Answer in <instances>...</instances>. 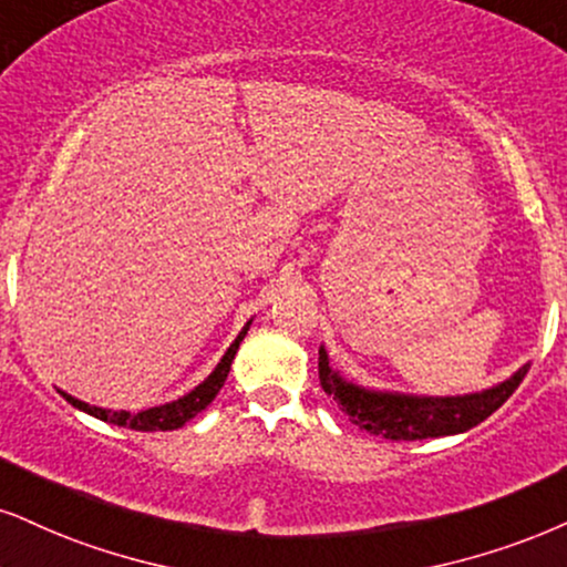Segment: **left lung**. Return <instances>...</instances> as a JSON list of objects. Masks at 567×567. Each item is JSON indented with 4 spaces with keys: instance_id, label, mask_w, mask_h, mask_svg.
Wrapping results in <instances>:
<instances>
[{
    "instance_id": "left-lung-1",
    "label": "left lung",
    "mask_w": 567,
    "mask_h": 567,
    "mask_svg": "<svg viewBox=\"0 0 567 567\" xmlns=\"http://www.w3.org/2000/svg\"><path fill=\"white\" fill-rule=\"evenodd\" d=\"M318 375L326 394L341 404V410L358 429L373 433V436L391 439V442L452 436V433L473 429V425L484 423L494 410H499L528 373V365H523L507 381L486 391H476V394L412 396L396 394V391H370L352 381H344L337 370L328 365L323 347L318 349Z\"/></svg>"
}]
</instances>
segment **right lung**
Segmentation results:
<instances>
[{"label":"right lung","mask_w":567,"mask_h":567,"mask_svg":"<svg viewBox=\"0 0 567 567\" xmlns=\"http://www.w3.org/2000/svg\"><path fill=\"white\" fill-rule=\"evenodd\" d=\"M249 326H251V320L241 328V333L234 339V344L228 347V352L223 354V360L218 362V368H215L213 373H209L207 379L202 381L197 389H192V391H188V394H184L176 402L159 404V408H150V410H142V412H125V410L94 408V404H86V402L75 400V396L65 394V391H60V394L65 396V400L73 404V408L89 412V415L100 417V421H104V423L123 425V429H134V431H176L186 421H192L194 415H199V412L205 410L207 404L215 400V396H218L220 386L228 379V370H230V362H234V358H236V349H239L241 339L247 337Z\"/></svg>","instance_id":"1"}]
</instances>
